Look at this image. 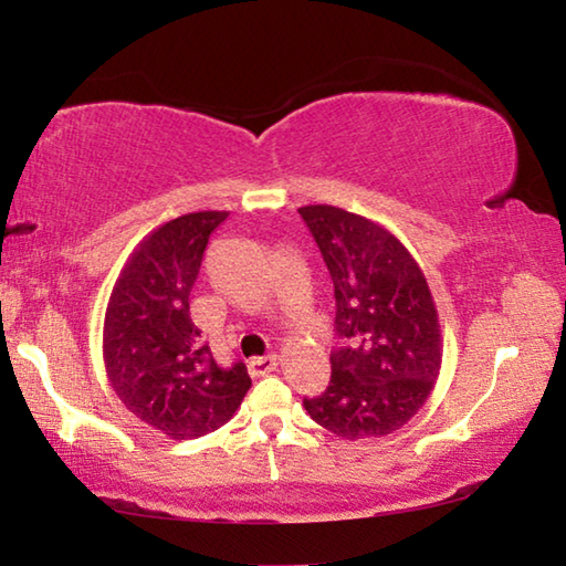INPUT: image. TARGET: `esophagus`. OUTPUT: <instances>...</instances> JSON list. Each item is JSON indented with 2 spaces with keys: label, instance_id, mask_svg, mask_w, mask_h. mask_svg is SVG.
Wrapping results in <instances>:
<instances>
[{
  "label": "esophagus",
  "instance_id": "esophagus-1",
  "mask_svg": "<svg viewBox=\"0 0 566 566\" xmlns=\"http://www.w3.org/2000/svg\"><path fill=\"white\" fill-rule=\"evenodd\" d=\"M249 375L252 377H266V375H272V371L280 367V357H276V354H266V357H254V359H249Z\"/></svg>",
  "mask_w": 566,
  "mask_h": 566
}]
</instances>
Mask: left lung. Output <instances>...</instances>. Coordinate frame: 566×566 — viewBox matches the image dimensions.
<instances>
[{
    "mask_svg": "<svg viewBox=\"0 0 566 566\" xmlns=\"http://www.w3.org/2000/svg\"><path fill=\"white\" fill-rule=\"evenodd\" d=\"M300 214L327 264L334 302L332 379L304 409L342 439L387 437L432 395L442 367V332L415 256L385 227L339 207Z\"/></svg>",
    "mask_w": 566,
    "mask_h": 566,
    "instance_id": "1",
    "label": "left lung"
}]
</instances>
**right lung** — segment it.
<instances>
[{
  "mask_svg": "<svg viewBox=\"0 0 566 566\" xmlns=\"http://www.w3.org/2000/svg\"><path fill=\"white\" fill-rule=\"evenodd\" d=\"M224 219L227 212H191L142 239L104 314V367L114 391L171 439L214 432L252 387L242 361L219 367L189 317L209 234Z\"/></svg>",
  "mask_w": 566,
  "mask_h": 566,
  "instance_id": "obj_1",
  "label": "right lung"
}]
</instances>
